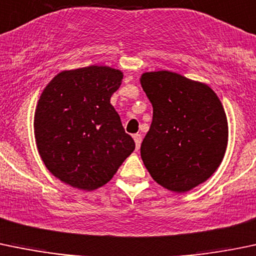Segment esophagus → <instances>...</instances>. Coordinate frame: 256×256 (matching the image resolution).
Segmentation results:
<instances>
[{
	"instance_id": "obj_1",
	"label": "esophagus",
	"mask_w": 256,
	"mask_h": 256,
	"mask_svg": "<svg viewBox=\"0 0 256 256\" xmlns=\"http://www.w3.org/2000/svg\"><path fill=\"white\" fill-rule=\"evenodd\" d=\"M133 139L134 142H136V150L140 148V144H142V140H143V138H142L140 134H134L133 136Z\"/></svg>"
}]
</instances>
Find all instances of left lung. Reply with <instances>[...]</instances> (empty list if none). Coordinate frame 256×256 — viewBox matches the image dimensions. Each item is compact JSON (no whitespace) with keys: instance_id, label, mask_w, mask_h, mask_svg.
Instances as JSON below:
<instances>
[{"instance_id":"8db88e82","label":"left lung","mask_w":256,"mask_h":256,"mask_svg":"<svg viewBox=\"0 0 256 256\" xmlns=\"http://www.w3.org/2000/svg\"><path fill=\"white\" fill-rule=\"evenodd\" d=\"M140 84L152 106V122L140 146L152 178L175 192L204 182L222 162L228 143L217 94L170 71L143 74Z\"/></svg>"}]
</instances>
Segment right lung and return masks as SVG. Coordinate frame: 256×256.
<instances>
[{"label": "right lung", "instance_id": "1", "mask_svg": "<svg viewBox=\"0 0 256 256\" xmlns=\"http://www.w3.org/2000/svg\"><path fill=\"white\" fill-rule=\"evenodd\" d=\"M123 75L107 66L58 74L34 116L36 146L54 176L81 190L104 186L133 152L136 143L110 104Z\"/></svg>", "mask_w": 256, "mask_h": 256}]
</instances>
